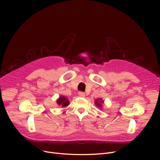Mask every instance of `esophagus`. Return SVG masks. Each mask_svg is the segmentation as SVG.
Returning <instances> with one entry per match:
<instances>
[{"mask_svg":"<svg viewBox=\"0 0 160 160\" xmlns=\"http://www.w3.org/2000/svg\"><path fill=\"white\" fill-rule=\"evenodd\" d=\"M78 96L80 97H85V93H83V92L80 91V92H79V93H78Z\"/></svg>","mask_w":160,"mask_h":160,"instance_id":"1","label":"esophagus"}]
</instances>
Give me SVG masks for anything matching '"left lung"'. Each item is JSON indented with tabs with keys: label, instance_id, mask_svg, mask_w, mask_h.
Instances as JSON below:
<instances>
[{
	"label": "left lung",
	"instance_id": "8db88e82",
	"mask_svg": "<svg viewBox=\"0 0 160 160\" xmlns=\"http://www.w3.org/2000/svg\"><path fill=\"white\" fill-rule=\"evenodd\" d=\"M103 102H104V101H102V98H100V99H96L95 100V105L97 106V107H98V108H102V104H103Z\"/></svg>",
	"mask_w": 160,
	"mask_h": 160
}]
</instances>
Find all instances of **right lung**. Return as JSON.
I'll use <instances>...</instances> for the list:
<instances>
[{
	"mask_svg": "<svg viewBox=\"0 0 160 160\" xmlns=\"http://www.w3.org/2000/svg\"><path fill=\"white\" fill-rule=\"evenodd\" d=\"M57 104L61 105L62 107H66L69 104V101L65 96H62L57 100Z\"/></svg>",
	"mask_w": 160,
	"mask_h": 160,
	"instance_id": "1",
	"label": "right lung"
}]
</instances>
